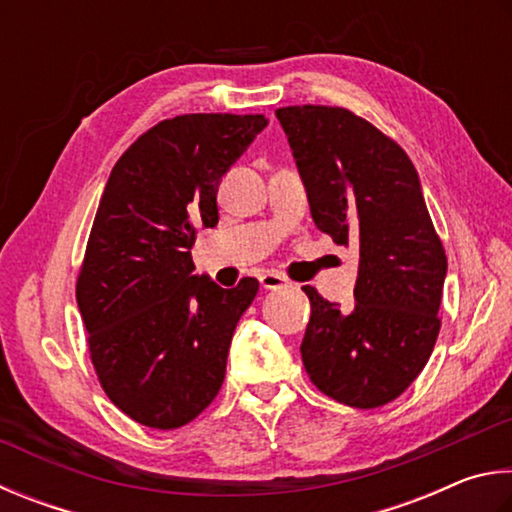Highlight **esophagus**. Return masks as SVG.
<instances>
[{
	"instance_id": "34e87169",
	"label": "esophagus",
	"mask_w": 512,
	"mask_h": 512,
	"mask_svg": "<svg viewBox=\"0 0 512 512\" xmlns=\"http://www.w3.org/2000/svg\"><path fill=\"white\" fill-rule=\"evenodd\" d=\"M285 283H288V279H285L283 274L265 272V274L261 276V288H265V290H281Z\"/></svg>"
}]
</instances>
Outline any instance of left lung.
<instances>
[{"mask_svg":"<svg viewBox=\"0 0 512 512\" xmlns=\"http://www.w3.org/2000/svg\"><path fill=\"white\" fill-rule=\"evenodd\" d=\"M317 227L355 245V306L342 312L306 285L310 321L301 344L315 387L337 402L375 409L396 400L434 351L447 258L414 164L362 116L328 105L276 110Z\"/></svg>","mask_w":512,"mask_h":512,"instance_id":"left-lung-1","label":"left lung"}]
</instances>
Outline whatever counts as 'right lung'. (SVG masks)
<instances>
[{
    "label": "right lung",
    "instance_id": "right-lung-1",
    "mask_svg": "<svg viewBox=\"0 0 512 512\" xmlns=\"http://www.w3.org/2000/svg\"><path fill=\"white\" fill-rule=\"evenodd\" d=\"M267 125L263 114H182L116 161L98 204L76 301L101 387L152 429L191 423L211 405L229 344L258 292L193 274L197 227L218 224L220 179Z\"/></svg>",
    "mask_w": 512,
    "mask_h": 512
}]
</instances>
